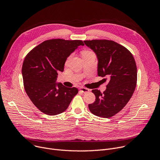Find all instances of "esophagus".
<instances>
[{
    "instance_id": "34e87169",
    "label": "esophagus",
    "mask_w": 160,
    "mask_h": 160,
    "mask_svg": "<svg viewBox=\"0 0 160 160\" xmlns=\"http://www.w3.org/2000/svg\"><path fill=\"white\" fill-rule=\"evenodd\" d=\"M80 92H82V93H87L88 92H89V89L87 88H84V87H80Z\"/></svg>"
}]
</instances>
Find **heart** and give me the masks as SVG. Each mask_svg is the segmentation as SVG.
Returning a JSON list of instances; mask_svg holds the SVG:
<instances>
[{
	"mask_svg": "<svg viewBox=\"0 0 160 160\" xmlns=\"http://www.w3.org/2000/svg\"><path fill=\"white\" fill-rule=\"evenodd\" d=\"M92 53H93L92 51H88V50H85V51H83L82 52V56H87V55H89V54H92ZM70 58H71V56L68 58V59H67V61H68V60H69L70 59Z\"/></svg>",
	"mask_w": 160,
	"mask_h": 160,
	"instance_id": "1",
	"label": "heart"
}]
</instances>
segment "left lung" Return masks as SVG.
Instances as JSON below:
<instances>
[{
	"label": "left lung",
	"instance_id": "8db88e82",
	"mask_svg": "<svg viewBox=\"0 0 160 160\" xmlns=\"http://www.w3.org/2000/svg\"><path fill=\"white\" fill-rule=\"evenodd\" d=\"M97 55L98 76L108 82L101 93L98 89L94 103L88 104L96 116L110 118L120 112L132 98L137 84V66L132 53L123 45L109 40H84Z\"/></svg>",
	"mask_w": 160,
	"mask_h": 160
}]
</instances>
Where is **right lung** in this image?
Masks as SVG:
<instances>
[{
  "label": "right lung",
  "mask_w": 160,
  "mask_h": 160,
  "mask_svg": "<svg viewBox=\"0 0 160 160\" xmlns=\"http://www.w3.org/2000/svg\"><path fill=\"white\" fill-rule=\"evenodd\" d=\"M82 40L61 38L45 40L25 57L22 75L26 92L33 104L48 115L64 112L78 92L76 87H66L55 83L59 72H63L67 58Z\"/></svg>",
  "instance_id": "1"
}]
</instances>
